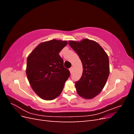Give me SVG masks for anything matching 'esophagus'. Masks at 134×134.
I'll return each mask as SVG.
<instances>
[{
	"label": "esophagus",
	"mask_w": 134,
	"mask_h": 134,
	"mask_svg": "<svg viewBox=\"0 0 134 134\" xmlns=\"http://www.w3.org/2000/svg\"><path fill=\"white\" fill-rule=\"evenodd\" d=\"M69 70H70V73H71V72H72V67H71V68L69 69Z\"/></svg>",
	"instance_id": "34e87169"
}]
</instances>
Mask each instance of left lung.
<instances>
[{
    "mask_svg": "<svg viewBox=\"0 0 134 134\" xmlns=\"http://www.w3.org/2000/svg\"><path fill=\"white\" fill-rule=\"evenodd\" d=\"M69 44L83 65L82 76L75 82L76 92L85 99H92L106 83L109 74L108 56L98 43L87 38L80 42L69 41Z\"/></svg>",
    "mask_w": 134,
    "mask_h": 134,
    "instance_id": "left-lung-1",
    "label": "left lung"
}]
</instances>
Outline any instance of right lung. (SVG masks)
Returning <instances> with one entry per match:
<instances>
[{
  "label": "right lung",
  "instance_id": "add662e5",
  "mask_svg": "<svg viewBox=\"0 0 134 134\" xmlns=\"http://www.w3.org/2000/svg\"><path fill=\"white\" fill-rule=\"evenodd\" d=\"M66 41L52 40L40 43L28 56L26 74L32 90L40 98L50 100L63 90L70 71L64 66L59 52Z\"/></svg>",
  "mask_w": 134,
  "mask_h": 134
}]
</instances>
